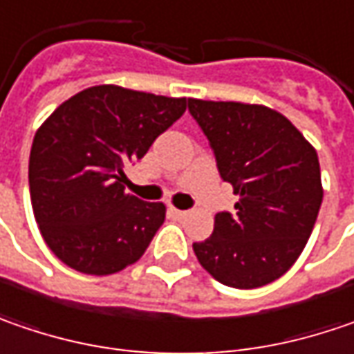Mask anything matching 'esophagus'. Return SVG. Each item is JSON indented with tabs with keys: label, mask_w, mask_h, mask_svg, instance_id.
Returning <instances> with one entry per match:
<instances>
[{
	"label": "esophagus",
	"mask_w": 354,
	"mask_h": 354,
	"mask_svg": "<svg viewBox=\"0 0 354 354\" xmlns=\"http://www.w3.org/2000/svg\"><path fill=\"white\" fill-rule=\"evenodd\" d=\"M168 212H170V216H172V218H176V220H184V218L188 216V212H184V209H178V207H172V206H170V209H168Z\"/></svg>",
	"instance_id": "obj_1"
}]
</instances>
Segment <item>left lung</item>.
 I'll return each mask as SVG.
<instances>
[{
	"label": "left lung",
	"mask_w": 354,
	"mask_h": 354,
	"mask_svg": "<svg viewBox=\"0 0 354 354\" xmlns=\"http://www.w3.org/2000/svg\"><path fill=\"white\" fill-rule=\"evenodd\" d=\"M188 111L239 196L236 212H218L214 234L194 243L200 266L236 289L279 279L303 252L323 202L315 148L263 104L188 99Z\"/></svg>",
	"instance_id": "1"
}]
</instances>
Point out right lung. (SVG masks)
<instances>
[{"label":"right lung","instance_id":"add662e5","mask_svg":"<svg viewBox=\"0 0 354 354\" xmlns=\"http://www.w3.org/2000/svg\"><path fill=\"white\" fill-rule=\"evenodd\" d=\"M186 99L115 85L65 100L35 132L29 192L41 236L65 266L111 275L147 252L166 206L124 192V166L186 111Z\"/></svg>","mask_w":354,"mask_h":354}]
</instances>
